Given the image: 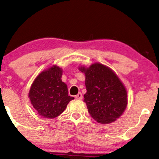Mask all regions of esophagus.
I'll list each match as a JSON object with an SVG mask.
<instances>
[{
    "label": "esophagus",
    "mask_w": 159,
    "mask_h": 159,
    "mask_svg": "<svg viewBox=\"0 0 159 159\" xmlns=\"http://www.w3.org/2000/svg\"><path fill=\"white\" fill-rule=\"evenodd\" d=\"M75 98L76 99H80H80L83 98V95L81 93H79L76 95V96H75Z\"/></svg>",
    "instance_id": "obj_1"
}]
</instances>
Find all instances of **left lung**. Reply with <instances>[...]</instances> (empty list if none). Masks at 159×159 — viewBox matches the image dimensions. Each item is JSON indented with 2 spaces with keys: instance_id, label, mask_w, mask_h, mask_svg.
I'll list each match as a JSON object with an SVG mask.
<instances>
[{
  "instance_id": "1",
  "label": "left lung",
  "mask_w": 159,
  "mask_h": 159,
  "mask_svg": "<svg viewBox=\"0 0 159 159\" xmlns=\"http://www.w3.org/2000/svg\"><path fill=\"white\" fill-rule=\"evenodd\" d=\"M79 69L86 77L84 102L91 117L102 124L116 121L128 104L124 84L111 68L102 63L81 66Z\"/></svg>"
}]
</instances>
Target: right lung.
Returning a JSON list of instances; mask_svg holds the SVG:
<instances>
[{"instance_id":"add662e5","label":"right lung","mask_w":159,"mask_h":159,"mask_svg":"<svg viewBox=\"0 0 159 159\" xmlns=\"http://www.w3.org/2000/svg\"><path fill=\"white\" fill-rule=\"evenodd\" d=\"M62 68L53 65L37 75L30 86L28 98L38 114L54 118L61 114L74 98L68 96V87L62 81Z\"/></svg>"}]
</instances>
